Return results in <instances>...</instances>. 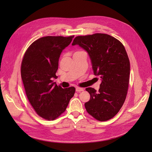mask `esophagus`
Here are the masks:
<instances>
[{"instance_id": "34e87169", "label": "esophagus", "mask_w": 152, "mask_h": 152, "mask_svg": "<svg viewBox=\"0 0 152 152\" xmlns=\"http://www.w3.org/2000/svg\"><path fill=\"white\" fill-rule=\"evenodd\" d=\"M84 90V88H80V87H76V91L77 92H81V91H83Z\"/></svg>"}]
</instances>
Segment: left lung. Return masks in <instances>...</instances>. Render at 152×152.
<instances>
[{
	"instance_id": "left-lung-1",
	"label": "left lung",
	"mask_w": 152,
	"mask_h": 152,
	"mask_svg": "<svg viewBox=\"0 0 152 152\" xmlns=\"http://www.w3.org/2000/svg\"><path fill=\"white\" fill-rule=\"evenodd\" d=\"M72 45L86 50L94 74L102 80L98 91L86 89L91 96L85 103L87 113L99 121L110 120L121 110L127 93L130 62L125 48L118 40L104 34L77 36Z\"/></svg>"
}]
</instances>
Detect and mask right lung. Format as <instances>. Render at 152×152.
Returning <instances> with one entry per match:
<instances>
[{"label": "right lung", "mask_w": 152, "mask_h": 152, "mask_svg": "<svg viewBox=\"0 0 152 152\" xmlns=\"http://www.w3.org/2000/svg\"><path fill=\"white\" fill-rule=\"evenodd\" d=\"M74 36H47L34 41L23 58L21 75L26 94L36 113L48 121L62 114L75 88L63 89L54 79L58 68L59 58Z\"/></svg>", "instance_id": "right-lung-1"}]
</instances>
